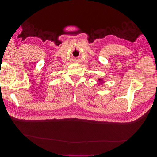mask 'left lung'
<instances>
[{"mask_svg":"<svg viewBox=\"0 0 157 157\" xmlns=\"http://www.w3.org/2000/svg\"><path fill=\"white\" fill-rule=\"evenodd\" d=\"M99 80L100 81V80H101V79H99Z\"/></svg>","mask_w":157,"mask_h":157,"instance_id":"obj_1","label":"left lung"}]
</instances>
